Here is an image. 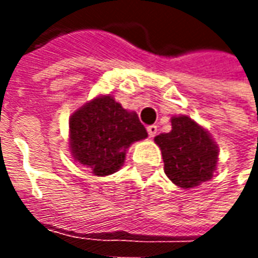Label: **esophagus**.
Here are the masks:
<instances>
[{
    "label": "esophagus",
    "instance_id": "1",
    "mask_svg": "<svg viewBox=\"0 0 258 258\" xmlns=\"http://www.w3.org/2000/svg\"><path fill=\"white\" fill-rule=\"evenodd\" d=\"M146 131H148V135H149L151 138H153V137H155L157 133V125H155V124L148 125V127H146Z\"/></svg>",
    "mask_w": 258,
    "mask_h": 258
}]
</instances>
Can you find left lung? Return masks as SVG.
<instances>
[{
	"instance_id": "left-lung-1",
	"label": "left lung",
	"mask_w": 258,
	"mask_h": 258,
	"mask_svg": "<svg viewBox=\"0 0 258 258\" xmlns=\"http://www.w3.org/2000/svg\"><path fill=\"white\" fill-rule=\"evenodd\" d=\"M171 131L155 138L162 149L164 173L179 188H195L213 177L218 148L210 134L188 116L171 118Z\"/></svg>"
}]
</instances>
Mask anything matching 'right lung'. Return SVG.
<instances>
[{
	"instance_id": "right-lung-1",
	"label": "right lung",
	"mask_w": 258,
	"mask_h": 258,
	"mask_svg": "<svg viewBox=\"0 0 258 258\" xmlns=\"http://www.w3.org/2000/svg\"><path fill=\"white\" fill-rule=\"evenodd\" d=\"M70 151L92 174L103 177L123 166L125 152L148 137L135 112H127L112 96H98L72 114Z\"/></svg>"
}]
</instances>
